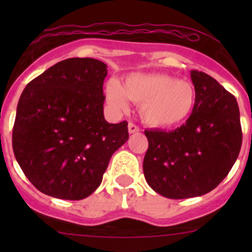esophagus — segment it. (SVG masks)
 I'll return each instance as SVG.
<instances>
[{
	"label": "esophagus",
	"instance_id": "34e87169",
	"mask_svg": "<svg viewBox=\"0 0 252 252\" xmlns=\"http://www.w3.org/2000/svg\"><path fill=\"white\" fill-rule=\"evenodd\" d=\"M128 130H129V134H134V133H138L140 129H139V126H136L135 124L133 123H129L128 126Z\"/></svg>",
	"mask_w": 252,
	"mask_h": 252
}]
</instances>
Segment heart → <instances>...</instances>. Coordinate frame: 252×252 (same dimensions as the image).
I'll use <instances>...</instances> for the list:
<instances>
[{"mask_svg":"<svg viewBox=\"0 0 252 252\" xmlns=\"http://www.w3.org/2000/svg\"><path fill=\"white\" fill-rule=\"evenodd\" d=\"M106 102L114 113L129 110V101L139 105V114L146 126L172 129L184 124L196 106L192 83L162 73H131L123 84L108 81Z\"/></svg>","mask_w":252,"mask_h":252,"instance_id":"heart-1","label":"heart"}]
</instances>
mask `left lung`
Instances as JSON below:
<instances>
[{
    "mask_svg": "<svg viewBox=\"0 0 252 252\" xmlns=\"http://www.w3.org/2000/svg\"><path fill=\"white\" fill-rule=\"evenodd\" d=\"M190 77L196 90L191 117L175 130H145V179L168 199L201 196L215 189L235 163L243 140L234 96L206 73L191 70Z\"/></svg>",
    "mask_w": 252,
    "mask_h": 252,
    "instance_id": "left-lung-1",
    "label": "left lung"
}]
</instances>
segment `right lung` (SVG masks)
<instances>
[{
	"label": "right lung",
	"instance_id": "add662e5",
	"mask_svg": "<svg viewBox=\"0 0 252 252\" xmlns=\"http://www.w3.org/2000/svg\"><path fill=\"white\" fill-rule=\"evenodd\" d=\"M107 65L68 58L30 81L20 95L13 152L32 184L48 196L81 200L102 182L112 155L129 139L128 123L103 116Z\"/></svg>",
	"mask_w": 252,
	"mask_h": 252
}]
</instances>
